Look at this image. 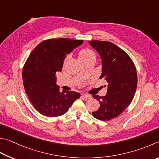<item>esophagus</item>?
Instances as JSON below:
<instances>
[{
	"instance_id": "obj_1",
	"label": "esophagus",
	"mask_w": 159,
	"mask_h": 159,
	"mask_svg": "<svg viewBox=\"0 0 159 159\" xmlns=\"http://www.w3.org/2000/svg\"><path fill=\"white\" fill-rule=\"evenodd\" d=\"M82 97L85 100H88V99L91 98V96L89 95H87V94H82Z\"/></svg>"
}]
</instances>
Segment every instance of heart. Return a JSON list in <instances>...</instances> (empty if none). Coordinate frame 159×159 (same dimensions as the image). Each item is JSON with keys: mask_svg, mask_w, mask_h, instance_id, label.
Listing matches in <instances>:
<instances>
[{"mask_svg": "<svg viewBox=\"0 0 159 159\" xmlns=\"http://www.w3.org/2000/svg\"><path fill=\"white\" fill-rule=\"evenodd\" d=\"M91 57H95L94 52L88 48H84L81 49L79 52V58L80 61L87 59Z\"/></svg>", "mask_w": 159, "mask_h": 159, "instance_id": "obj_1", "label": "heart"}]
</instances>
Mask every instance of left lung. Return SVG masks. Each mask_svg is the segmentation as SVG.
<instances>
[{"instance_id":"8db88e82","label":"left lung","mask_w":159,"mask_h":159,"mask_svg":"<svg viewBox=\"0 0 159 159\" xmlns=\"http://www.w3.org/2000/svg\"><path fill=\"white\" fill-rule=\"evenodd\" d=\"M89 43L101 56V79L108 84L105 96H93L99 101L100 107L92 115L99 120L109 121L120 115L132 102L137 88V72L130 57L116 44L100 40Z\"/></svg>"}]
</instances>
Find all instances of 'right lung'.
<instances>
[{
	"instance_id": "add662e5",
	"label": "right lung",
	"mask_w": 159,
	"mask_h": 159,
	"mask_svg": "<svg viewBox=\"0 0 159 159\" xmlns=\"http://www.w3.org/2000/svg\"><path fill=\"white\" fill-rule=\"evenodd\" d=\"M83 43L82 40L52 38L36 46L25 63L22 78L25 92L35 109L48 117L65 114L80 93L63 91L56 84V73L61 72L66 54Z\"/></svg>"
}]
</instances>
